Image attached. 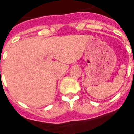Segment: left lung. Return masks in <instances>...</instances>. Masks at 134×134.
Segmentation results:
<instances>
[{
    "label": "left lung",
    "instance_id": "8db88e82",
    "mask_svg": "<svg viewBox=\"0 0 134 134\" xmlns=\"http://www.w3.org/2000/svg\"><path fill=\"white\" fill-rule=\"evenodd\" d=\"M133 62H134V61H133Z\"/></svg>",
    "mask_w": 134,
    "mask_h": 134
}]
</instances>
